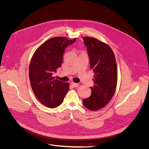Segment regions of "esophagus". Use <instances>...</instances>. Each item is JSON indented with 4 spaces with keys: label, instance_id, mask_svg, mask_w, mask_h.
<instances>
[{
    "label": "esophagus",
    "instance_id": "1",
    "mask_svg": "<svg viewBox=\"0 0 149 149\" xmlns=\"http://www.w3.org/2000/svg\"><path fill=\"white\" fill-rule=\"evenodd\" d=\"M71 85H72V86L73 87H74V88H77V87H78V86H79L78 84H77V83H74V82H71Z\"/></svg>",
    "mask_w": 149,
    "mask_h": 149
}]
</instances>
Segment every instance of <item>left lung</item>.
Masks as SVG:
<instances>
[{
    "mask_svg": "<svg viewBox=\"0 0 149 149\" xmlns=\"http://www.w3.org/2000/svg\"><path fill=\"white\" fill-rule=\"evenodd\" d=\"M83 39L91 68L95 73L91 95L83 100V104L91 111H97L105 107L114 95L117 84V63L109 45L92 37H84Z\"/></svg>",
    "mask_w": 149,
    "mask_h": 149,
    "instance_id": "1",
    "label": "left lung"
}]
</instances>
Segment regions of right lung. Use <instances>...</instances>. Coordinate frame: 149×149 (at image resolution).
<instances>
[{"label":"right lung","instance_id":"obj_1","mask_svg":"<svg viewBox=\"0 0 149 149\" xmlns=\"http://www.w3.org/2000/svg\"><path fill=\"white\" fill-rule=\"evenodd\" d=\"M75 40L50 38L36 50L31 58L29 77L32 91L38 100L49 108L59 106L69 90L68 83L54 79L52 74L61 67L65 48Z\"/></svg>","mask_w":149,"mask_h":149}]
</instances>
